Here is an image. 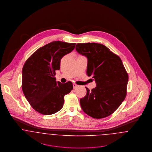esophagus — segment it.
Returning <instances> with one entry per match:
<instances>
[{"label":"esophagus","mask_w":152,"mask_h":152,"mask_svg":"<svg viewBox=\"0 0 152 152\" xmlns=\"http://www.w3.org/2000/svg\"><path fill=\"white\" fill-rule=\"evenodd\" d=\"M78 85L75 84V83H73V88H78Z\"/></svg>","instance_id":"obj_1"}]
</instances>
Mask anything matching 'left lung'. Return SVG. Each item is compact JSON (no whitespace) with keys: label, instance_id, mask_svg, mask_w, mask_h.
Segmentation results:
<instances>
[{"label":"left lung","instance_id":"left-lung-1","mask_svg":"<svg viewBox=\"0 0 152 152\" xmlns=\"http://www.w3.org/2000/svg\"><path fill=\"white\" fill-rule=\"evenodd\" d=\"M76 50L87 57L86 74L92 77L96 87L80 99L83 112L96 119L109 116L115 112L126 96L128 74L119 56L104 45L78 43Z\"/></svg>","mask_w":152,"mask_h":152}]
</instances>
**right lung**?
<instances>
[{
    "mask_svg": "<svg viewBox=\"0 0 152 152\" xmlns=\"http://www.w3.org/2000/svg\"><path fill=\"white\" fill-rule=\"evenodd\" d=\"M76 43L54 41L38 48L26 61L22 69V88L32 108L50 115L63 107L64 96L73 88L72 82H56V70L60 69L62 57L71 53Z\"/></svg>",
    "mask_w": 152,
    "mask_h": 152,
    "instance_id": "obj_1",
    "label": "right lung"
}]
</instances>
